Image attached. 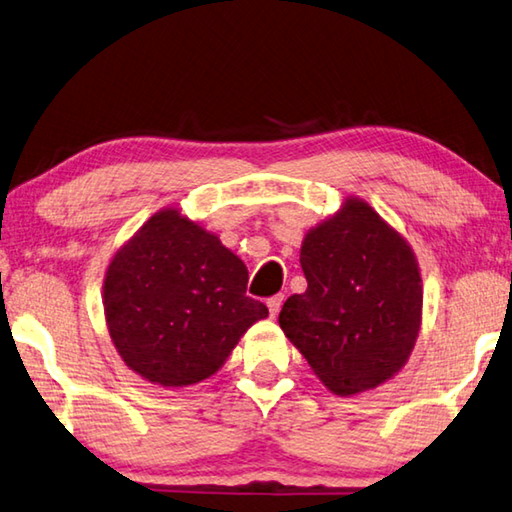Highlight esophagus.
<instances>
[{
  "mask_svg": "<svg viewBox=\"0 0 512 512\" xmlns=\"http://www.w3.org/2000/svg\"><path fill=\"white\" fill-rule=\"evenodd\" d=\"M282 302H284V295L282 293H277V295H273V297H268V313H271L273 315V318H275V315L277 313H280V309H282Z\"/></svg>",
  "mask_w": 512,
  "mask_h": 512,
  "instance_id": "obj_1",
  "label": "esophagus"
}]
</instances>
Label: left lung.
<instances>
[{
	"mask_svg": "<svg viewBox=\"0 0 512 512\" xmlns=\"http://www.w3.org/2000/svg\"><path fill=\"white\" fill-rule=\"evenodd\" d=\"M304 293L280 313L286 338L340 396L392 378L421 327L423 284L405 239L365 201L351 199L304 237Z\"/></svg>",
	"mask_w": 512,
	"mask_h": 512,
	"instance_id": "1",
	"label": "left lung"
}]
</instances>
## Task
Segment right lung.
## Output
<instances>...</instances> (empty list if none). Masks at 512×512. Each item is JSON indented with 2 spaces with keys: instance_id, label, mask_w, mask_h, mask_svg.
<instances>
[{
  "instance_id": "1",
  "label": "right lung",
  "mask_w": 512,
  "mask_h": 512,
  "mask_svg": "<svg viewBox=\"0 0 512 512\" xmlns=\"http://www.w3.org/2000/svg\"><path fill=\"white\" fill-rule=\"evenodd\" d=\"M246 284L244 262L219 237L163 210L107 268L111 340L127 367L152 383H199L268 315L264 302L246 295Z\"/></svg>"
}]
</instances>
